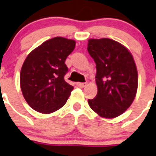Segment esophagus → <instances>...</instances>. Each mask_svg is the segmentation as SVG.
Returning a JSON list of instances; mask_svg holds the SVG:
<instances>
[{
    "mask_svg": "<svg viewBox=\"0 0 156 156\" xmlns=\"http://www.w3.org/2000/svg\"><path fill=\"white\" fill-rule=\"evenodd\" d=\"M76 85L78 86H79V87H81V88H83V87H85V86L87 85V83H86V82H77Z\"/></svg>",
    "mask_w": 156,
    "mask_h": 156,
    "instance_id": "34e87169",
    "label": "esophagus"
}]
</instances>
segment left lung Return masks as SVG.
Masks as SVG:
<instances>
[{"label":"left lung","mask_w":156,"mask_h":156,"mask_svg":"<svg viewBox=\"0 0 156 156\" xmlns=\"http://www.w3.org/2000/svg\"><path fill=\"white\" fill-rule=\"evenodd\" d=\"M89 54L96 63L98 94L89 105L99 116L114 118L129 108L138 86V74L132 54L111 39H90Z\"/></svg>","instance_id":"8db88e82"}]
</instances>
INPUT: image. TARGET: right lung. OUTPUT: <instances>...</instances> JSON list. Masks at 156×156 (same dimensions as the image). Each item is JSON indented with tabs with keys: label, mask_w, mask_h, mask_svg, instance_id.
Here are the masks:
<instances>
[{
	"label": "right lung",
	"mask_w": 156,
	"mask_h": 156,
	"mask_svg": "<svg viewBox=\"0 0 156 156\" xmlns=\"http://www.w3.org/2000/svg\"><path fill=\"white\" fill-rule=\"evenodd\" d=\"M75 41L63 37L48 40L27 56L20 75L22 94L34 110L51 113L66 104L74 87L64 80L65 64Z\"/></svg>",
	"instance_id": "obj_1"
}]
</instances>
